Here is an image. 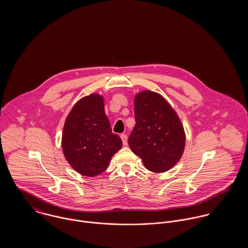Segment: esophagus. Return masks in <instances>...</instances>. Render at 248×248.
I'll use <instances>...</instances> for the list:
<instances>
[{"label":"esophagus","instance_id":"obj_1","mask_svg":"<svg viewBox=\"0 0 248 248\" xmlns=\"http://www.w3.org/2000/svg\"><path fill=\"white\" fill-rule=\"evenodd\" d=\"M120 138L122 140L123 145H127V143H128V137H127V135H121Z\"/></svg>","mask_w":248,"mask_h":248}]
</instances>
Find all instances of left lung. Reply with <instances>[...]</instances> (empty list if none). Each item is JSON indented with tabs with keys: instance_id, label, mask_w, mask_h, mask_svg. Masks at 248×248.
Listing matches in <instances>:
<instances>
[{
	"instance_id": "left-lung-1",
	"label": "left lung",
	"mask_w": 248,
	"mask_h": 248,
	"mask_svg": "<svg viewBox=\"0 0 248 248\" xmlns=\"http://www.w3.org/2000/svg\"><path fill=\"white\" fill-rule=\"evenodd\" d=\"M135 118L128 142L145 167L162 173L175 166L184 150L185 135L173 108L160 94L145 91L135 98Z\"/></svg>"
}]
</instances>
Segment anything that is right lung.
I'll return each mask as SVG.
<instances>
[{
	"instance_id": "add662e5",
	"label": "right lung",
	"mask_w": 248,
	"mask_h": 248,
	"mask_svg": "<svg viewBox=\"0 0 248 248\" xmlns=\"http://www.w3.org/2000/svg\"><path fill=\"white\" fill-rule=\"evenodd\" d=\"M121 147V139L111 132L103 97L91 94L80 99L66 119L62 137L63 152L71 167L83 176H98Z\"/></svg>"
}]
</instances>
